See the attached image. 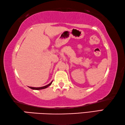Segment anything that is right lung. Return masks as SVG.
I'll list each match as a JSON object with an SVG mask.
<instances>
[{
  "instance_id": "1",
  "label": "right lung",
  "mask_w": 125,
  "mask_h": 125,
  "mask_svg": "<svg viewBox=\"0 0 125 125\" xmlns=\"http://www.w3.org/2000/svg\"><path fill=\"white\" fill-rule=\"evenodd\" d=\"M53 81H52L50 83H49L48 84L46 85V86H43V87H29V88L32 89V90H42V89H44V88H46L48 87H49V86H51V84H52Z\"/></svg>"
}]
</instances>
